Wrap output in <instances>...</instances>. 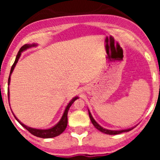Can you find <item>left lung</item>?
<instances>
[{
    "instance_id": "1",
    "label": "left lung",
    "mask_w": 160,
    "mask_h": 160,
    "mask_svg": "<svg viewBox=\"0 0 160 160\" xmlns=\"http://www.w3.org/2000/svg\"><path fill=\"white\" fill-rule=\"evenodd\" d=\"M88 111H89V116H90V120H91V122H92L93 125L94 126V128H97V129L98 130V131H101V132L105 133V134H107V135H118V134H121V133H122V132H128V131H131V130L134 128H129V129L119 130V131H111V130L105 129V128H102L101 126H100L99 124L94 119V118L92 117V114H91V113L90 112V111H89V110H88Z\"/></svg>"
}]
</instances>
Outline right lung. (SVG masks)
Masks as SVG:
<instances>
[{
	"mask_svg": "<svg viewBox=\"0 0 160 160\" xmlns=\"http://www.w3.org/2000/svg\"><path fill=\"white\" fill-rule=\"evenodd\" d=\"M37 46V44H32V45H28V44H25L22 46L21 49H20L19 52H18V55H17L16 59H15V62H14L13 65L12 66V68H11V70H10V74H9V77H8V85H9L10 83V76H11V73H12L14 70V67L16 66L17 62H18V59L19 58L21 57V54L23 51H25V49H29V48L31 47H34V46ZM8 97L9 98V90H8ZM78 97H74L70 102L68 103V105L66 106V109H65V111L62 114V117L61 118V120L58 122L54 127L53 128H49V129H46V130H42V129H35V128H29V127H27V126H25V124L22 123L21 121H19V119L17 118V117L14 115L15 118L18 120V122H19L21 125L25 128V129L27 130L28 131L32 134V135H35L37 137H39V138H53V137H56L58 135H61L63 131H65V129L67 127V122H68V118H67V114H68V111H69V109H70V106L73 104V102L75 101L76 99H78Z\"/></svg>",
	"mask_w": 160,
	"mask_h": 160,
	"instance_id": "right-lung-1",
	"label": "right lung"
}]
</instances>
